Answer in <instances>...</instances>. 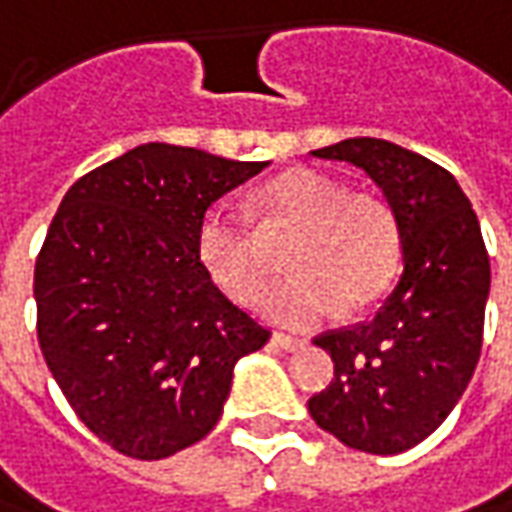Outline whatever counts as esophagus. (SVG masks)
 I'll list each match as a JSON object with an SVG mask.
<instances>
[{
    "mask_svg": "<svg viewBox=\"0 0 512 512\" xmlns=\"http://www.w3.org/2000/svg\"><path fill=\"white\" fill-rule=\"evenodd\" d=\"M271 342L277 344V347H283V350H288V353H297V350H302V347H305V342H302V339L285 336V333H274V336H271Z\"/></svg>",
    "mask_w": 512,
    "mask_h": 512,
    "instance_id": "34e87169",
    "label": "esophagus"
}]
</instances>
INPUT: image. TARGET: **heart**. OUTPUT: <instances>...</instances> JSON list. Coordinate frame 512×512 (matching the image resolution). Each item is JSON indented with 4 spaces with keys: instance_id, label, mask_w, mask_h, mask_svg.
I'll return each mask as SVG.
<instances>
[{
    "instance_id": "b5f03b06",
    "label": "heart",
    "mask_w": 512,
    "mask_h": 512,
    "mask_svg": "<svg viewBox=\"0 0 512 512\" xmlns=\"http://www.w3.org/2000/svg\"><path fill=\"white\" fill-rule=\"evenodd\" d=\"M263 218L300 229L285 266L294 271L260 300L263 316L283 328L308 330L336 314L364 308L392 283L401 260V229L387 201L350 193L347 184L311 168L288 170L255 196ZM196 255L227 297L252 305L269 269L241 212L210 204L196 232Z\"/></svg>"
}]
</instances>
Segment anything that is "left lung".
I'll return each mask as SVG.
<instances>
[{"instance_id":"1","label":"left lung","mask_w":512,"mask_h":512,"mask_svg":"<svg viewBox=\"0 0 512 512\" xmlns=\"http://www.w3.org/2000/svg\"><path fill=\"white\" fill-rule=\"evenodd\" d=\"M311 154L373 179L398 218L403 271L370 319L314 339L333 381L308 412L347 448L401 454L451 415L476 370L490 291L482 229L457 179L395 142L353 137Z\"/></svg>"}]
</instances>
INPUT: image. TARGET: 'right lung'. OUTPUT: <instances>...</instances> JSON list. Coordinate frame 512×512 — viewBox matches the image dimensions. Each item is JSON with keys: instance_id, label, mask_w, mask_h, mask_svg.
I'll return each mask as SVG.
<instances>
[{"instance_id": "right-lung-1", "label": "right lung", "mask_w": 512, "mask_h": 512, "mask_svg": "<svg viewBox=\"0 0 512 512\" xmlns=\"http://www.w3.org/2000/svg\"><path fill=\"white\" fill-rule=\"evenodd\" d=\"M269 162L148 142L66 190L36 260L38 344L86 429L134 460L204 440L269 330L196 255L198 221Z\"/></svg>"}]
</instances>
